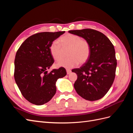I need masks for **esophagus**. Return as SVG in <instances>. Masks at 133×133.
<instances>
[{
	"instance_id": "34e87169",
	"label": "esophagus",
	"mask_w": 133,
	"mask_h": 133,
	"mask_svg": "<svg viewBox=\"0 0 133 133\" xmlns=\"http://www.w3.org/2000/svg\"><path fill=\"white\" fill-rule=\"evenodd\" d=\"M66 73H67V74H69L71 73V71L70 69H66Z\"/></svg>"
}]
</instances>
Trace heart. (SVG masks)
I'll return each mask as SVG.
<instances>
[{"label":"heart","instance_id":"1","mask_svg":"<svg viewBox=\"0 0 133 133\" xmlns=\"http://www.w3.org/2000/svg\"><path fill=\"white\" fill-rule=\"evenodd\" d=\"M59 42L63 48L57 41L51 44L50 51L52 57L56 61H59L63 58V48H69L68 51L69 58L58 63L57 66L70 69L77 66L79 63H85L89 58L91 53L90 44L86 40L82 39L79 36L66 34L59 39Z\"/></svg>","mask_w":133,"mask_h":133}]
</instances>
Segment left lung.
Instances as JSON below:
<instances>
[{
	"label": "left lung",
	"instance_id": "obj_1",
	"mask_svg": "<svg viewBox=\"0 0 133 133\" xmlns=\"http://www.w3.org/2000/svg\"><path fill=\"white\" fill-rule=\"evenodd\" d=\"M89 42L91 53L85 63L74 69L78 76L74 87L76 92L89 101L102 98L114 82L117 62L114 45L106 36L99 31L84 29L69 30Z\"/></svg>",
	"mask_w": 133,
	"mask_h": 133
}]
</instances>
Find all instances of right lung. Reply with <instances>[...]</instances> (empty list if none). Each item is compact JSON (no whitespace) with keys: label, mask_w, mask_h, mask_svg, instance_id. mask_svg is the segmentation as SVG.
<instances>
[{"label":"right lung","mask_w":133,"mask_h":133,"mask_svg":"<svg viewBox=\"0 0 133 133\" xmlns=\"http://www.w3.org/2000/svg\"><path fill=\"white\" fill-rule=\"evenodd\" d=\"M65 31L42 32L28 38L19 48L14 61V79L23 96L37 105L48 103L56 93L57 80L65 76V68L47 69L54 63L50 46Z\"/></svg>","instance_id":"add662e5"}]
</instances>
